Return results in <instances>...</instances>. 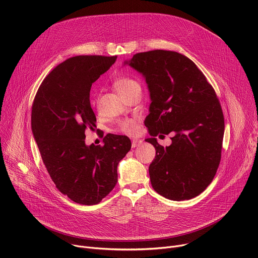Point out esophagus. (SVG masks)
I'll use <instances>...</instances> for the list:
<instances>
[{"instance_id": "esophagus-1", "label": "esophagus", "mask_w": 258, "mask_h": 258, "mask_svg": "<svg viewBox=\"0 0 258 258\" xmlns=\"http://www.w3.org/2000/svg\"><path fill=\"white\" fill-rule=\"evenodd\" d=\"M142 140H138V139H134L132 141V147L133 148H136V147H139L141 144H142Z\"/></svg>"}]
</instances>
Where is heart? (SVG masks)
I'll return each mask as SVG.
<instances>
[{
  "label": "heart",
  "mask_w": 258,
  "mask_h": 258,
  "mask_svg": "<svg viewBox=\"0 0 258 258\" xmlns=\"http://www.w3.org/2000/svg\"><path fill=\"white\" fill-rule=\"evenodd\" d=\"M114 89L117 93L123 97L127 93H130L134 88L139 87V84L130 78H119L114 82ZM117 131L126 134V135H135L138 132V123L136 118H124L120 120L117 124Z\"/></svg>",
  "instance_id": "1"
}]
</instances>
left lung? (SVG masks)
Segmentation results:
<instances>
[{
	"label": "left lung",
	"mask_w": 258,
	"mask_h": 258,
	"mask_svg": "<svg viewBox=\"0 0 258 258\" xmlns=\"http://www.w3.org/2000/svg\"><path fill=\"white\" fill-rule=\"evenodd\" d=\"M124 64L142 73L150 92L145 125L151 136L146 142L156 150L149 166L153 189L174 201L198 196L222 157L225 119L214 89L196 64L177 52L138 53ZM170 132L171 146L159 145L155 137Z\"/></svg>",
	"instance_id": "8db88e82"
}]
</instances>
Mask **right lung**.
I'll return each instance as SVG.
<instances>
[{
  "label": "right lung",
  "instance_id": "obj_1",
  "mask_svg": "<svg viewBox=\"0 0 258 258\" xmlns=\"http://www.w3.org/2000/svg\"><path fill=\"white\" fill-rule=\"evenodd\" d=\"M116 56H76L56 66L41 84L32 103L31 130L56 188L73 202L95 205L113 190L117 165L131 150L126 136L108 134L104 145H86L94 131L92 84Z\"/></svg>",
  "mask_w": 258,
  "mask_h": 258
}]
</instances>
